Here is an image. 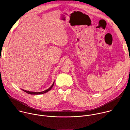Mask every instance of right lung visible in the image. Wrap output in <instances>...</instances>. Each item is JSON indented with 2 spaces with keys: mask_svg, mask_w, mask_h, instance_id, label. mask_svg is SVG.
I'll return each instance as SVG.
<instances>
[{
  "mask_svg": "<svg viewBox=\"0 0 130 130\" xmlns=\"http://www.w3.org/2000/svg\"><path fill=\"white\" fill-rule=\"evenodd\" d=\"M54 84V82L53 83V84H52V85L48 89H46V90H44V91H42V92H32V91H27V90H23V89H22V90L23 91L25 92L26 93H28V94H43V93H46V92H48V91H50V90L52 89V87H53Z\"/></svg>",
  "mask_w": 130,
  "mask_h": 130,
  "instance_id": "add662e5",
  "label": "right lung"
}]
</instances>
